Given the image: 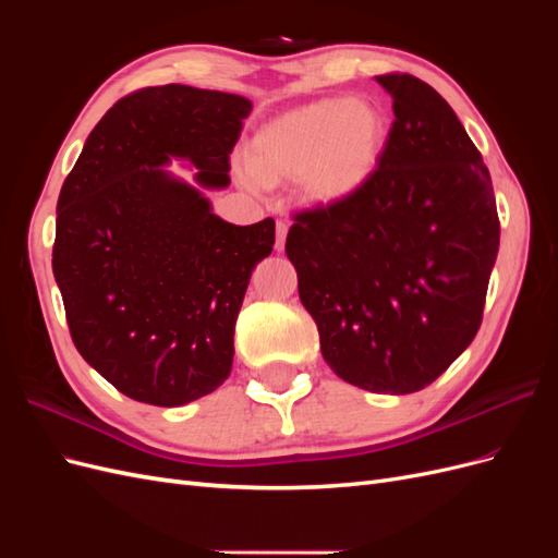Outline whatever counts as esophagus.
Returning a JSON list of instances; mask_svg holds the SVG:
<instances>
[{"instance_id": "34e87169", "label": "esophagus", "mask_w": 558, "mask_h": 558, "mask_svg": "<svg viewBox=\"0 0 558 558\" xmlns=\"http://www.w3.org/2000/svg\"><path fill=\"white\" fill-rule=\"evenodd\" d=\"M286 234H289V226H286L283 221H277V242H275V248L281 253L283 246H286Z\"/></svg>"}]
</instances>
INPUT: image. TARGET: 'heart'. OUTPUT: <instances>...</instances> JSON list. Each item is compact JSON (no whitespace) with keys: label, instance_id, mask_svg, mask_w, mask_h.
<instances>
[{"label":"heart","instance_id":"1","mask_svg":"<svg viewBox=\"0 0 558 558\" xmlns=\"http://www.w3.org/2000/svg\"><path fill=\"white\" fill-rule=\"evenodd\" d=\"M391 125L367 97H324L275 116L248 142L246 170L267 185L298 179L312 207H340L379 172Z\"/></svg>","mask_w":558,"mask_h":558}]
</instances>
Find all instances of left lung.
<instances>
[{
  "instance_id": "left-lung-1",
  "label": "left lung",
  "mask_w": 558,
  "mask_h": 558,
  "mask_svg": "<svg viewBox=\"0 0 558 558\" xmlns=\"http://www.w3.org/2000/svg\"><path fill=\"white\" fill-rule=\"evenodd\" d=\"M375 78L396 113L379 172L344 205L298 214L286 256L335 373L402 396L475 340L500 223L482 154L445 97L410 74Z\"/></svg>"
}]
</instances>
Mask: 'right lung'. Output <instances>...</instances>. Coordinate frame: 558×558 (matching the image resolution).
I'll list each match as a JSON object with an SVG mask.
<instances>
[{"label": "right lung", "instance_id": "1", "mask_svg": "<svg viewBox=\"0 0 558 558\" xmlns=\"http://www.w3.org/2000/svg\"><path fill=\"white\" fill-rule=\"evenodd\" d=\"M251 99L170 83L116 102L58 197L53 275L78 353L123 396L179 408L216 391L234 356L253 267L275 221L234 226L207 191L230 185ZM196 167L189 184L166 170Z\"/></svg>", "mask_w": 558, "mask_h": 558}]
</instances>
